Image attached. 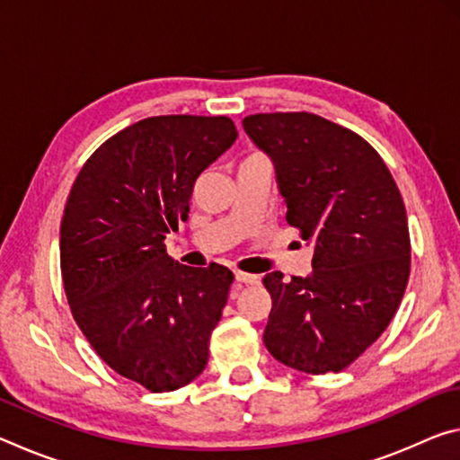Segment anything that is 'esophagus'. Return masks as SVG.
Segmentation results:
<instances>
[{
    "mask_svg": "<svg viewBox=\"0 0 460 460\" xmlns=\"http://www.w3.org/2000/svg\"><path fill=\"white\" fill-rule=\"evenodd\" d=\"M235 279H237L239 284H245V286L260 284V276H255V274H245V271H235Z\"/></svg>",
    "mask_w": 460,
    "mask_h": 460,
    "instance_id": "34e87169",
    "label": "esophagus"
}]
</instances>
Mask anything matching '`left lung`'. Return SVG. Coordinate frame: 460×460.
<instances>
[{"mask_svg": "<svg viewBox=\"0 0 460 460\" xmlns=\"http://www.w3.org/2000/svg\"><path fill=\"white\" fill-rule=\"evenodd\" d=\"M245 134L276 168L286 221L313 243V271H270L263 342L288 367L321 376L351 365L387 329L410 278L402 194L355 131L314 113H255Z\"/></svg>", "mask_w": 460, "mask_h": 460, "instance_id": "1", "label": "left lung"}]
</instances>
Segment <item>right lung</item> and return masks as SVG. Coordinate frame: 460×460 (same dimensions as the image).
<instances>
[{
  "mask_svg": "<svg viewBox=\"0 0 460 460\" xmlns=\"http://www.w3.org/2000/svg\"><path fill=\"white\" fill-rule=\"evenodd\" d=\"M235 139L225 115L147 118L99 146L68 194L60 270L71 313L101 359L150 392L190 384L208 361L233 274L182 266L164 239Z\"/></svg>",
  "mask_w": 460,
  "mask_h": 460,
  "instance_id": "right-lung-1",
  "label": "right lung"
}]
</instances>
